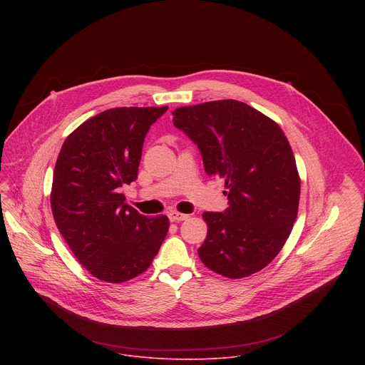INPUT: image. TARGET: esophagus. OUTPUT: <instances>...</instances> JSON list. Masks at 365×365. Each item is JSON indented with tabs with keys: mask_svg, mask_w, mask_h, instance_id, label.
Listing matches in <instances>:
<instances>
[{
	"mask_svg": "<svg viewBox=\"0 0 365 365\" xmlns=\"http://www.w3.org/2000/svg\"><path fill=\"white\" fill-rule=\"evenodd\" d=\"M169 220L172 222H180V221H185L187 220V215L186 214H182V212H178V211H173L169 214Z\"/></svg>",
	"mask_w": 365,
	"mask_h": 365,
	"instance_id": "1",
	"label": "esophagus"
}]
</instances>
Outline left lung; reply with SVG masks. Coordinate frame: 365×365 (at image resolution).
<instances>
[{
    "instance_id": "left-lung-1",
    "label": "left lung",
    "mask_w": 365,
    "mask_h": 365,
    "mask_svg": "<svg viewBox=\"0 0 365 365\" xmlns=\"http://www.w3.org/2000/svg\"><path fill=\"white\" fill-rule=\"evenodd\" d=\"M173 124L199 147L207 176L225 180L230 206L205 212L202 263L242 279L270 264L297 217L300 178L287 137L276 121L235 99L173 111Z\"/></svg>"
}]
</instances>
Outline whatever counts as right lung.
<instances>
[{
    "mask_svg": "<svg viewBox=\"0 0 365 365\" xmlns=\"http://www.w3.org/2000/svg\"><path fill=\"white\" fill-rule=\"evenodd\" d=\"M168 107L103 111L71 133L53 172L50 205L78 262L96 279L128 282L144 273L169 231V218L128 206L123 185L137 179L144 137Z\"/></svg>",
    "mask_w": 365,
    "mask_h": 365,
    "instance_id": "obj_1",
    "label": "right lung"
}]
</instances>
